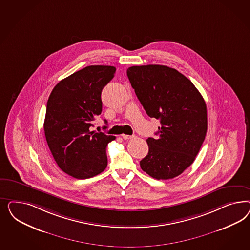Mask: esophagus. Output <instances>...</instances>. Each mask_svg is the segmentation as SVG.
Wrapping results in <instances>:
<instances>
[{"mask_svg": "<svg viewBox=\"0 0 250 250\" xmlns=\"http://www.w3.org/2000/svg\"><path fill=\"white\" fill-rule=\"evenodd\" d=\"M122 137H123V139H125V140H129V139H132L134 136H128V135H122Z\"/></svg>", "mask_w": 250, "mask_h": 250, "instance_id": "obj_1", "label": "esophagus"}]
</instances>
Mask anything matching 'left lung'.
Listing matches in <instances>:
<instances>
[{
	"label": "left lung",
	"instance_id": "obj_1",
	"mask_svg": "<svg viewBox=\"0 0 250 250\" xmlns=\"http://www.w3.org/2000/svg\"><path fill=\"white\" fill-rule=\"evenodd\" d=\"M126 73L146 113L161 125L158 136L146 139L148 153L140 167L154 179H173L192 164L205 141V100L189 79L175 68L133 66Z\"/></svg>",
	"mask_w": 250,
	"mask_h": 250
}]
</instances>
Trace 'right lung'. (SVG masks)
Wrapping results in <instances>:
<instances>
[{"label": "right lung", "mask_w": 250, "mask_h": 250, "mask_svg": "<svg viewBox=\"0 0 250 250\" xmlns=\"http://www.w3.org/2000/svg\"><path fill=\"white\" fill-rule=\"evenodd\" d=\"M112 66H88L61 81L47 100L44 131L48 147L65 173L84 180L107 167L106 146L115 136L90 131L102 113V90L115 73Z\"/></svg>", "instance_id": "1"}]
</instances>
